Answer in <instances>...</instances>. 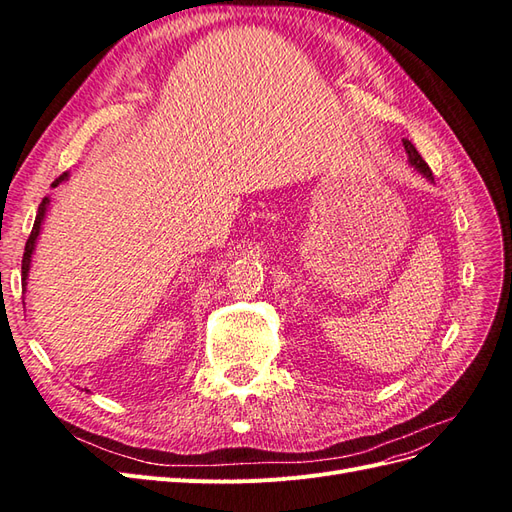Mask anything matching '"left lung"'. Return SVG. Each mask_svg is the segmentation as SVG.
Instances as JSON below:
<instances>
[{
	"label": "left lung",
	"instance_id": "8db88e82",
	"mask_svg": "<svg viewBox=\"0 0 512 512\" xmlns=\"http://www.w3.org/2000/svg\"><path fill=\"white\" fill-rule=\"evenodd\" d=\"M404 147H406V153H408V158H410V164L414 166V168H418L421 170V173L427 177V179H431L433 181V177H431V168H429V164L423 160V156L421 153L416 151V147L410 143V141H406L404 138Z\"/></svg>",
	"mask_w": 512,
	"mask_h": 512
}]
</instances>
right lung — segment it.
<instances>
[{
	"mask_svg": "<svg viewBox=\"0 0 512 512\" xmlns=\"http://www.w3.org/2000/svg\"><path fill=\"white\" fill-rule=\"evenodd\" d=\"M68 177V173L59 175L55 181H53V188L57 183H61ZM46 205H49V198H44L40 207H38V213H36V222H34V228H32V235H29L27 243H25V252H23V265H21V277H23V286H25V280H27V273H29V262H32V252H34V245H36V239L40 235V226H42V220H44V213H46Z\"/></svg>",
	"mask_w": 512,
	"mask_h": 512,
	"instance_id": "add662e5",
	"label": "right lung"
}]
</instances>
